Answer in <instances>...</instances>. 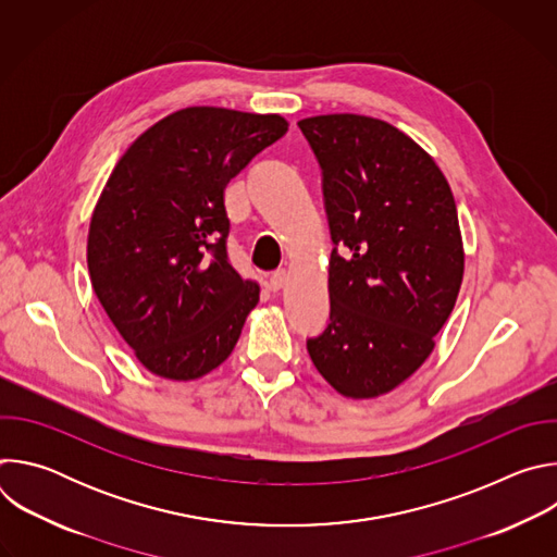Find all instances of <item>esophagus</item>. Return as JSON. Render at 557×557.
<instances>
[{
	"mask_svg": "<svg viewBox=\"0 0 557 557\" xmlns=\"http://www.w3.org/2000/svg\"><path fill=\"white\" fill-rule=\"evenodd\" d=\"M286 280H288V273H286L284 269H282V271H275V273H271V277H269V288H271V290H280V288H284Z\"/></svg>",
	"mask_w": 557,
	"mask_h": 557,
	"instance_id": "1",
	"label": "esophagus"
}]
</instances>
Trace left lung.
I'll return each instance as SVG.
<instances>
[{"label":"left lung","instance_id":"1","mask_svg":"<svg viewBox=\"0 0 557 557\" xmlns=\"http://www.w3.org/2000/svg\"><path fill=\"white\" fill-rule=\"evenodd\" d=\"M297 125L322 168L335 245L331 320L306 348L339 394L372 399L419 370L456 304V202L432 156L385 121L326 114Z\"/></svg>","mask_w":557,"mask_h":557}]
</instances>
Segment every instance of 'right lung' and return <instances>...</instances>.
Returning a JSON list of instances; mask_svg holds the SVG:
<instances>
[{
    "label": "right lung",
    "instance_id": "1",
    "mask_svg": "<svg viewBox=\"0 0 557 557\" xmlns=\"http://www.w3.org/2000/svg\"><path fill=\"white\" fill-rule=\"evenodd\" d=\"M286 129L280 114L185 108L143 132L108 178L90 280L149 372L198 379L240 339L260 286L228 262L224 187Z\"/></svg>",
    "mask_w": 557,
    "mask_h": 557
}]
</instances>
